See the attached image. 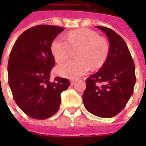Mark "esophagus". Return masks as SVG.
Returning a JSON list of instances; mask_svg holds the SVG:
<instances>
[{"label":"esophagus","mask_w":146,"mask_h":146,"mask_svg":"<svg viewBox=\"0 0 146 146\" xmlns=\"http://www.w3.org/2000/svg\"><path fill=\"white\" fill-rule=\"evenodd\" d=\"M70 84H71V85H74V84H76V80H70Z\"/></svg>","instance_id":"obj_1"}]
</instances>
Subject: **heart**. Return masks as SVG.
Instances as JSON below:
<instances>
[{
	"instance_id": "obj_1",
	"label": "heart",
	"mask_w": 146,
	"mask_h": 146,
	"mask_svg": "<svg viewBox=\"0 0 146 146\" xmlns=\"http://www.w3.org/2000/svg\"><path fill=\"white\" fill-rule=\"evenodd\" d=\"M66 40L58 36L51 45V51L57 62L70 58L76 51V60L61 64L56 68L59 76L76 79L92 70L101 68L109 54V45L106 39L89 29H79L68 33Z\"/></svg>"
}]
</instances>
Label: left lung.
Listing matches in <instances>:
<instances>
[{"label":"left lung","instance_id":"8db88e82","mask_svg":"<svg viewBox=\"0 0 146 146\" xmlns=\"http://www.w3.org/2000/svg\"><path fill=\"white\" fill-rule=\"evenodd\" d=\"M97 27L107 36L110 51L100 70L86 80L83 102L91 113L110 118L123 110L134 92L135 67L123 39L112 29ZM97 82L102 85L97 86Z\"/></svg>","mask_w":146,"mask_h":146}]
</instances>
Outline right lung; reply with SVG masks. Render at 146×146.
<instances>
[{
  "instance_id": "right-lung-1",
  "label": "right lung",
  "mask_w": 146,
  "mask_h": 146,
  "mask_svg": "<svg viewBox=\"0 0 146 146\" xmlns=\"http://www.w3.org/2000/svg\"><path fill=\"white\" fill-rule=\"evenodd\" d=\"M63 30L51 25L31 27L19 36L9 55L8 84L13 98L33 119L53 116L60 106L61 93L70 85L66 78L57 76L54 82L49 80L54 66L51 43Z\"/></svg>"
}]
</instances>
